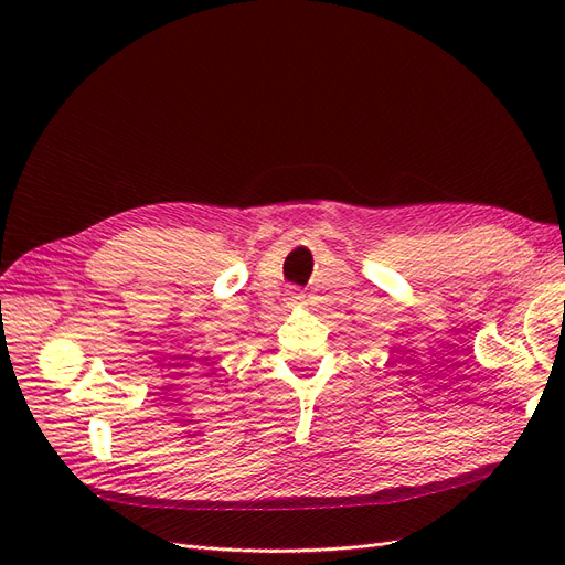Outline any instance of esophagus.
Listing matches in <instances>:
<instances>
[{
    "mask_svg": "<svg viewBox=\"0 0 565 565\" xmlns=\"http://www.w3.org/2000/svg\"><path fill=\"white\" fill-rule=\"evenodd\" d=\"M289 299V303H301L303 301V295H299V292H292L287 297Z\"/></svg>",
    "mask_w": 565,
    "mask_h": 565,
    "instance_id": "obj_1",
    "label": "esophagus"
}]
</instances>
